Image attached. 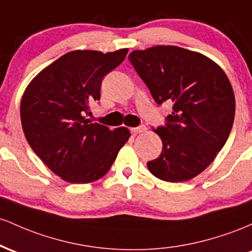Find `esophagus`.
Listing matches in <instances>:
<instances>
[{"label":"esophagus","instance_id":"obj_1","mask_svg":"<svg viewBox=\"0 0 252 252\" xmlns=\"http://www.w3.org/2000/svg\"><path fill=\"white\" fill-rule=\"evenodd\" d=\"M132 133H143V132L146 131V127L144 125H140L138 127H133V128H131Z\"/></svg>","mask_w":252,"mask_h":252}]
</instances>
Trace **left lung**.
<instances>
[{
    "label": "left lung",
    "mask_w": 252,
    "mask_h": 252,
    "mask_svg": "<svg viewBox=\"0 0 252 252\" xmlns=\"http://www.w3.org/2000/svg\"><path fill=\"white\" fill-rule=\"evenodd\" d=\"M128 61L158 104L172 102L165 126L155 132L163 149L148 162L166 182H185L213 162L232 129L236 100L221 67L201 53L177 46L132 51Z\"/></svg>",
    "instance_id": "left-lung-1"
}]
</instances>
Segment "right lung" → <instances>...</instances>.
<instances>
[{
  "label": "right lung",
  "instance_id": "right-lung-1",
  "mask_svg": "<svg viewBox=\"0 0 252 252\" xmlns=\"http://www.w3.org/2000/svg\"><path fill=\"white\" fill-rule=\"evenodd\" d=\"M127 52L71 51L39 72L25 90L20 107L25 137L36 156L66 182L101 179L131 137L126 127L111 131L86 118L89 103L100 100L103 77Z\"/></svg>",
  "mask_w": 252,
  "mask_h": 252
}]
</instances>
